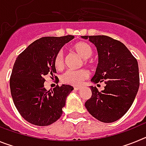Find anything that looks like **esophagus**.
<instances>
[{
  "label": "esophagus",
  "mask_w": 146,
  "mask_h": 146,
  "mask_svg": "<svg viewBox=\"0 0 146 146\" xmlns=\"http://www.w3.org/2000/svg\"><path fill=\"white\" fill-rule=\"evenodd\" d=\"M80 88H81L80 86H74V89L75 90V91H78V90H80Z\"/></svg>",
  "instance_id": "obj_1"
}]
</instances>
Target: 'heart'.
Listing matches in <instances>:
<instances>
[{"label": "heart", "mask_w": 146, "mask_h": 146, "mask_svg": "<svg viewBox=\"0 0 146 146\" xmlns=\"http://www.w3.org/2000/svg\"><path fill=\"white\" fill-rule=\"evenodd\" d=\"M74 52H77L80 56L84 59H88L92 55L93 50L91 47L88 43L84 42H80L75 44L72 47ZM55 66L56 69H61L64 67V53L62 51H59L55 55ZM88 77V72L85 69L80 70H68L61 76V80L66 84L72 86H79Z\"/></svg>", "instance_id": "b5f03b06"}]
</instances>
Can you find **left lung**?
<instances>
[{"instance_id":"obj_1","label":"left lung","mask_w":146,"mask_h":146,"mask_svg":"<svg viewBox=\"0 0 146 146\" xmlns=\"http://www.w3.org/2000/svg\"><path fill=\"white\" fill-rule=\"evenodd\" d=\"M95 45L98 65L93 83L104 81L101 92L90 86L91 99L85 106L89 113L104 123L117 121L128 111L140 86L138 64L127 47L118 40L107 36H82Z\"/></svg>"}]
</instances>
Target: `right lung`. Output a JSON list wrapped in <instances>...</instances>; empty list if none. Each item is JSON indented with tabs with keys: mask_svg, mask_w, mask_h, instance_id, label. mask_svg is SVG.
Here are the masks:
<instances>
[{
	"mask_svg": "<svg viewBox=\"0 0 146 146\" xmlns=\"http://www.w3.org/2000/svg\"><path fill=\"white\" fill-rule=\"evenodd\" d=\"M74 36L42 37L25 49L16 59L10 89L15 105L23 118L36 126H48L61 116L66 100L74 88L57 86L47 91L45 76L56 73L55 55Z\"/></svg>",
	"mask_w": 146,
	"mask_h": 146,
	"instance_id": "1",
	"label": "right lung"
}]
</instances>
